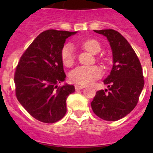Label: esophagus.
<instances>
[{"mask_svg":"<svg viewBox=\"0 0 153 153\" xmlns=\"http://www.w3.org/2000/svg\"><path fill=\"white\" fill-rule=\"evenodd\" d=\"M85 88L84 86H80V85H75V89L76 90H82V89Z\"/></svg>","mask_w":153,"mask_h":153,"instance_id":"esophagus-1","label":"esophagus"}]
</instances>
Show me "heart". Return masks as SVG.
Wrapping results in <instances>:
<instances>
[{"label":"heart","mask_w":153,"mask_h":153,"mask_svg":"<svg viewBox=\"0 0 153 153\" xmlns=\"http://www.w3.org/2000/svg\"><path fill=\"white\" fill-rule=\"evenodd\" d=\"M81 46L91 53H97L100 51V44L95 39H87L82 42ZM62 63L66 67H70L75 60L74 48L72 45L67 44L63 47L60 51ZM102 75V70L98 66H79L70 72V79L75 83L81 85L91 84L100 79Z\"/></svg>","instance_id":"1"}]
</instances>
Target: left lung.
Returning <instances> with one entry per match:
<instances>
[{
	"mask_svg": "<svg viewBox=\"0 0 153 153\" xmlns=\"http://www.w3.org/2000/svg\"><path fill=\"white\" fill-rule=\"evenodd\" d=\"M106 36L113 51V66L103 81L108 90H99L91 102L93 113L106 121L123 118L136 107L144 86L140 60L129 42L113 29L94 30Z\"/></svg>",
	"mask_w": 153,
	"mask_h": 153,
	"instance_id": "8db88e82",
	"label": "left lung"
}]
</instances>
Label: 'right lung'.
Listing matches in <instances>:
<instances>
[{
  "label": "right lung",
  "mask_w": 153,
  "mask_h": 153,
  "mask_svg": "<svg viewBox=\"0 0 153 153\" xmlns=\"http://www.w3.org/2000/svg\"><path fill=\"white\" fill-rule=\"evenodd\" d=\"M76 32L47 30L36 36L24 52L14 74L16 97L33 118L45 123L61 120L67 113V98L74 86H58L66 74L60 51L66 39Z\"/></svg>",
  "instance_id": "right-lung-1"
}]
</instances>
